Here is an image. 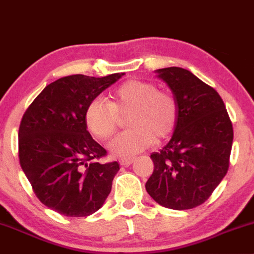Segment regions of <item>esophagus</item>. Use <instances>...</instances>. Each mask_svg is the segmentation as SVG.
Wrapping results in <instances>:
<instances>
[{
	"instance_id": "34e87169",
	"label": "esophagus",
	"mask_w": 254,
	"mask_h": 254,
	"mask_svg": "<svg viewBox=\"0 0 254 254\" xmlns=\"http://www.w3.org/2000/svg\"><path fill=\"white\" fill-rule=\"evenodd\" d=\"M132 162H133L132 157H124V159L119 160V164H121L122 166H125V167L130 166L131 164H132Z\"/></svg>"
}]
</instances>
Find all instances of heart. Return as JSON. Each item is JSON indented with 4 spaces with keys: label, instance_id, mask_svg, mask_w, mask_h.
<instances>
[{
    "label": "heart",
    "instance_id": "1",
    "mask_svg": "<svg viewBox=\"0 0 254 254\" xmlns=\"http://www.w3.org/2000/svg\"><path fill=\"white\" fill-rule=\"evenodd\" d=\"M130 129L111 142L115 155L127 157L147 149L154 141L167 138L178 121V104L174 95L157 89L153 82L125 81L110 93L109 101L94 99L84 110L87 129L98 139H109L118 129L121 117L127 116Z\"/></svg>",
    "mask_w": 254,
    "mask_h": 254
}]
</instances>
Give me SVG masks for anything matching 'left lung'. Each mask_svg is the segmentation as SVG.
I'll return each instance as SVG.
<instances>
[{
  "label": "left lung",
  "mask_w": 254,
  "mask_h": 254,
  "mask_svg": "<svg viewBox=\"0 0 254 254\" xmlns=\"http://www.w3.org/2000/svg\"><path fill=\"white\" fill-rule=\"evenodd\" d=\"M178 104L171 141L150 155L154 172L145 190L173 210L200 205L211 196L229 167L233 125L222 98L186 69H159Z\"/></svg>",
  "instance_id": "obj_1"
}]
</instances>
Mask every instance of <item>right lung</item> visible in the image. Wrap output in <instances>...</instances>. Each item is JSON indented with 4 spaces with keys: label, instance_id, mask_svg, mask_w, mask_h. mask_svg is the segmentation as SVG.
<instances>
[{
    "label": "right lung",
    "instance_id": "obj_1",
    "mask_svg": "<svg viewBox=\"0 0 254 254\" xmlns=\"http://www.w3.org/2000/svg\"><path fill=\"white\" fill-rule=\"evenodd\" d=\"M123 75L58 78L43 89L22 116L20 166L38 199L58 214L89 216L110 194L119 165L98 162L107 151L87 131L84 110Z\"/></svg>",
    "mask_w": 254,
    "mask_h": 254
}]
</instances>
